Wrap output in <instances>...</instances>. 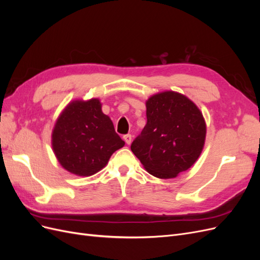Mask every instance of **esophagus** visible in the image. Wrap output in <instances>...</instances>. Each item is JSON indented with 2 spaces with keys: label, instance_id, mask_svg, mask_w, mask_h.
I'll list each match as a JSON object with an SVG mask.
<instances>
[{
  "label": "esophagus",
  "instance_id": "34e87169",
  "mask_svg": "<svg viewBox=\"0 0 260 260\" xmlns=\"http://www.w3.org/2000/svg\"><path fill=\"white\" fill-rule=\"evenodd\" d=\"M123 140H124L125 143L130 144L131 143V140H132V136L131 135H125V136H123Z\"/></svg>",
  "mask_w": 260,
  "mask_h": 260
}]
</instances>
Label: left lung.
I'll return each mask as SVG.
<instances>
[{"instance_id":"left-lung-1","label":"left lung","mask_w":260,"mask_h":260,"mask_svg":"<svg viewBox=\"0 0 260 260\" xmlns=\"http://www.w3.org/2000/svg\"><path fill=\"white\" fill-rule=\"evenodd\" d=\"M146 118L131 151L148 174L171 179L192 167L206 137V123L199 107L182 94L165 91L146 101Z\"/></svg>"}]
</instances>
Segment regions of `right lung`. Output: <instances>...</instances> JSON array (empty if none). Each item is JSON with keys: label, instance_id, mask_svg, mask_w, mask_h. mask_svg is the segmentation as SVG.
<instances>
[{"label": "right lung", "instance_id": "right-lung-1", "mask_svg": "<svg viewBox=\"0 0 260 260\" xmlns=\"http://www.w3.org/2000/svg\"><path fill=\"white\" fill-rule=\"evenodd\" d=\"M123 145L111 118L102 112L99 99L69 103L52 132L57 160L67 171L80 177L96 174Z\"/></svg>", "mask_w": 260, "mask_h": 260}]
</instances>
